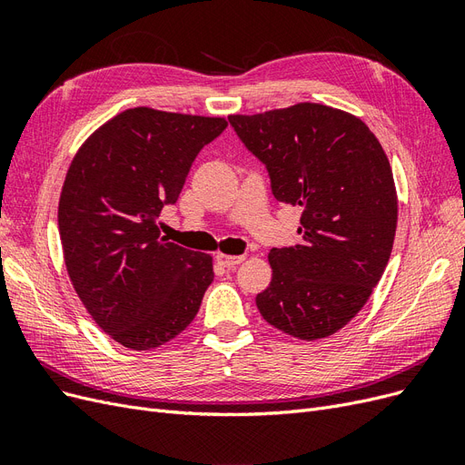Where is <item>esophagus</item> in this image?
Here are the masks:
<instances>
[{"mask_svg": "<svg viewBox=\"0 0 465 465\" xmlns=\"http://www.w3.org/2000/svg\"><path fill=\"white\" fill-rule=\"evenodd\" d=\"M217 260L224 265L229 267V270H232V267H236L238 263H242L246 260V256H227V254H217Z\"/></svg>", "mask_w": 465, "mask_h": 465, "instance_id": "esophagus-1", "label": "esophagus"}]
</instances>
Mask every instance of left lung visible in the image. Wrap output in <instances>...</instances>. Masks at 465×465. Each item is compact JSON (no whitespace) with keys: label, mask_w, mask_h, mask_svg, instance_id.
I'll list each match as a JSON object with an SVG mask.
<instances>
[{"label":"left lung","mask_w":465,"mask_h":465,"mask_svg":"<svg viewBox=\"0 0 465 465\" xmlns=\"http://www.w3.org/2000/svg\"><path fill=\"white\" fill-rule=\"evenodd\" d=\"M229 124L265 166L275 200L302 209L301 244L270 252L258 311L299 340L328 337L357 316L391 254L398 195L386 153L367 124L314 103Z\"/></svg>","instance_id":"left-lung-1"}]
</instances>
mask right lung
Here are the masks:
<instances>
[{
  "label": "right lung",
  "instance_id": "add662e5",
  "mask_svg": "<svg viewBox=\"0 0 465 465\" xmlns=\"http://www.w3.org/2000/svg\"><path fill=\"white\" fill-rule=\"evenodd\" d=\"M224 128L223 118L130 108L69 164L58 207L67 273L93 320L124 347H161L200 311L213 262L161 238L157 219Z\"/></svg>",
  "mask_w": 465,
  "mask_h": 465
}]
</instances>
